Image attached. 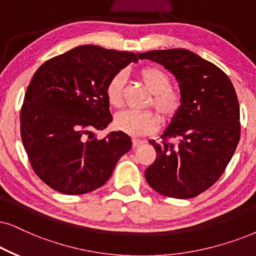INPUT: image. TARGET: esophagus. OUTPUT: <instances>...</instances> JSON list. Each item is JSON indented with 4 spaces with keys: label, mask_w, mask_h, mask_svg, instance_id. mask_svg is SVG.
Returning <instances> with one entry per match:
<instances>
[{
    "label": "esophagus",
    "mask_w": 256,
    "mask_h": 256,
    "mask_svg": "<svg viewBox=\"0 0 256 256\" xmlns=\"http://www.w3.org/2000/svg\"><path fill=\"white\" fill-rule=\"evenodd\" d=\"M145 143L144 140H142V139H132V145H134V148H138L140 146V145H143Z\"/></svg>",
    "instance_id": "esophagus-1"
}]
</instances>
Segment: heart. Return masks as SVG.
Segmentation results:
<instances>
[{
	"label": "heart",
	"mask_w": 256,
	"mask_h": 256,
	"mask_svg": "<svg viewBox=\"0 0 256 256\" xmlns=\"http://www.w3.org/2000/svg\"><path fill=\"white\" fill-rule=\"evenodd\" d=\"M142 82L148 90L154 94L152 105L160 113L162 120H171L180 108V96L171 87L170 76L166 72L156 67H144L139 70ZM122 87H124V74L117 73L112 76L106 87V98L112 106L119 108L122 104ZM114 128L118 131L132 136L140 137L152 134L160 126V118L156 113L122 111L114 117Z\"/></svg>",
	"instance_id": "1"
}]
</instances>
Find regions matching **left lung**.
Wrapping results in <instances>:
<instances>
[{
  "instance_id": "obj_1",
  "label": "left lung",
  "mask_w": 256,
  "mask_h": 256,
  "mask_svg": "<svg viewBox=\"0 0 256 256\" xmlns=\"http://www.w3.org/2000/svg\"><path fill=\"white\" fill-rule=\"evenodd\" d=\"M174 74L180 108L162 134L154 164L145 170L148 186L174 198L206 192L223 174L240 140V108L227 74L188 50L138 53Z\"/></svg>"
}]
</instances>
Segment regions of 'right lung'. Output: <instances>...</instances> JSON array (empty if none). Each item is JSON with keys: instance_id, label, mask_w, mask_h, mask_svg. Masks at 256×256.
Returning <instances> with one entry per match:
<instances>
[{"instance_id": "add662e5", "label": "right lung", "mask_w": 256, "mask_h": 256, "mask_svg": "<svg viewBox=\"0 0 256 256\" xmlns=\"http://www.w3.org/2000/svg\"><path fill=\"white\" fill-rule=\"evenodd\" d=\"M138 59L131 52L93 44L48 60L27 87L21 108V138L35 174L66 195H82L108 182L132 142L122 131L94 138L112 122L106 87Z\"/></svg>"}]
</instances>
